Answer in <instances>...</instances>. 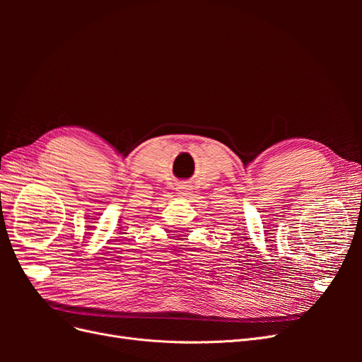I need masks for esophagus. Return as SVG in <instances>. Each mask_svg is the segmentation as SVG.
I'll return each mask as SVG.
<instances>
[{"instance_id":"34e87169","label":"esophagus","mask_w":362,"mask_h":362,"mask_svg":"<svg viewBox=\"0 0 362 362\" xmlns=\"http://www.w3.org/2000/svg\"><path fill=\"white\" fill-rule=\"evenodd\" d=\"M178 189H180V190H178L180 194H182V196H184V194H189V193H187V192H189V185H181V187H178Z\"/></svg>"}]
</instances>
